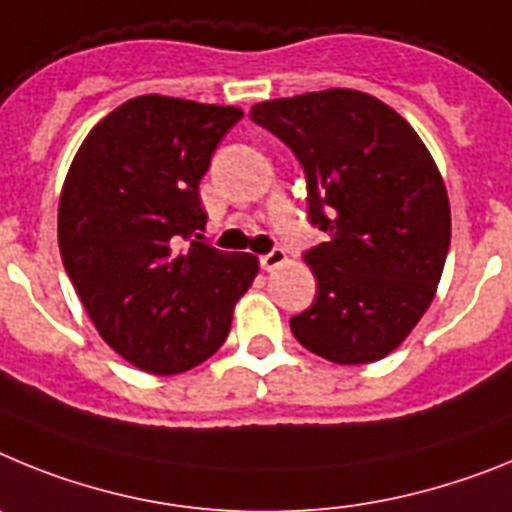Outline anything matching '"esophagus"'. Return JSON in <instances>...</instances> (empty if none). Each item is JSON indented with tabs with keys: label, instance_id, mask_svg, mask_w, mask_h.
<instances>
[{
	"label": "esophagus",
	"instance_id": "obj_1",
	"mask_svg": "<svg viewBox=\"0 0 512 512\" xmlns=\"http://www.w3.org/2000/svg\"><path fill=\"white\" fill-rule=\"evenodd\" d=\"M283 262H286V252H283L281 247L270 250L268 255H260L262 270H273V268H278V265H283Z\"/></svg>",
	"mask_w": 512,
	"mask_h": 512
}]
</instances>
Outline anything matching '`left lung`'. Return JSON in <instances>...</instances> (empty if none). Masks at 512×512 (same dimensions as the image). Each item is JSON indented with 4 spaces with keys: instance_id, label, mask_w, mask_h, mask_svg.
<instances>
[{
    "instance_id": "obj_1",
    "label": "left lung",
    "mask_w": 512,
    "mask_h": 512,
    "mask_svg": "<svg viewBox=\"0 0 512 512\" xmlns=\"http://www.w3.org/2000/svg\"><path fill=\"white\" fill-rule=\"evenodd\" d=\"M296 154L309 221L327 242L304 252L317 299L293 337L340 366L389 355L428 311L451 244L443 177L415 128L376 97L324 90L250 110Z\"/></svg>"
}]
</instances>
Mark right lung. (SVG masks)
Segmentation results:
<instances>
[{"label":"right lung","mask_w":512,"mask_h":512,"mask_svg":"<svg viewBox=\"0 0 512 512\" xmlns=\"http://www.w3.org/2000/svg\"><path fill=\"white\" fill-rule=\"evenodd\" d=\"M242 110L144 95L79 146L59 201L61 260L100 337L172 376L224 345L257 257L203 242L198 185Z\"/></svg>","instance_id":"right-lung-1"}]
</instances>
